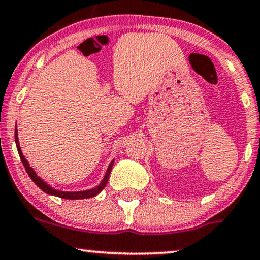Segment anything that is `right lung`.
Here are the masks:
<instances>
[{"instance_id": "right-lung-1", "label": "right lung", "mask_w": 260, "mask_h": 260, "mask_svg": "<svg viewBox=\"0 0 260 260\" xmlns=\"http://www.w3.org/2000/svg\"><path fill=\"white\" fill-rule=\"evenodd\" d=\"M15 145H17L18 153H19V155H20V159H21L22 164H24V168H25V170H26L28 176H30V178L34 181V183L36 184L38 188L42 189L44 193H47L49 195H54V197H59L61 199H67V200H79V199H88V198L96 197L99 193H101L102 189L106 187V184H107L108 178H110V174L112 171V168H113V164H114V159H113L110 162V165H108L107 171H106V174L104 176V178H102V181L100 182V184L96 185L95 188L86 189V190H79V191H62V190H57V189H54L52 185L48 184L47 182H44L43 179L40 177V176H37L36 171L32 169V166H30V164H28V161L24 156V154H22V150L20 148V143H19V139H18L17 126H15Z\"/></svg>"}]
</instances>
